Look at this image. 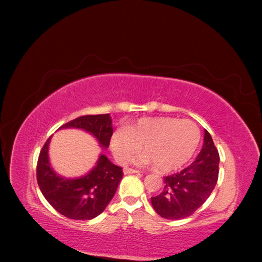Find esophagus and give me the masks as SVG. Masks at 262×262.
<instances>
[{
	"instance_id": "1",
	"label": "esophagus",
	"mask_w": 262,
	"mask_h": 262,
	"mask_svg": "<svg viewBox=\"0 0 262 262\" xmlns=\"http://www.w3.org/2000/svg\"><path fill=\"white\" fill-rule=\"evenodd\" d=\"M123 172H124V173H126V175H128V173H138V172H140V170L126 167V168H124V169H123Z\"/></svg>"
}]
</instances>
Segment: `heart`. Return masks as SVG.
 <instances>
[{
    "label": "heart",
    "mask_w": 262,
    "mask_h": 262,
    "mask_svg": "<svg viewBox=\"0 0 262 262\" xmlns=\"http://www.w3.org/2000/svg\"><path fill=\"white\" fill-rule=\"evenodd\" d=\"M200 129L188 119L145 118L118 129L110 138V147L118 162L126 163L143 146L145 153L137 157L140 164H155L167 172L187 164L200 143Z\"/></svg>",
    "instance_id": "heart-1"
}]
</instances>
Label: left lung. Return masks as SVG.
<instances>
[{"instance_id": "1", "label": "left lung", "mask_w": 262, "mask_h": 262, "mask_svg": "<svg viewBox=\"0 0 262 262\" xmlns=\"http://www.w3.org/2000/svg\"><path fill=\"white\" fill-rule=\"evenodd\" d=\"M219 164V150L211 134L205 130L203 147L195 161L181 171L164 177L163 191L150 198L158 215L168 220L192 215L215 188Z\"/></svg>"}]
</instances>
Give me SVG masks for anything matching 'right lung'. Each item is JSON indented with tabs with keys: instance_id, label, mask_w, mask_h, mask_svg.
Instances as JSON below:
<instances>
[{
	"instance_id": "1",
	"label": "right lung",
	"mask_w": 262,
	"mask_h": 262,
	"mask_svg": "<svg viewBox=\"0 0 262 262\" xmlns=\"http://www.w3.org/2000/svg\"><path fill=\"white\" fill-rule=\"evenodd\" d=\"M113 121L109 114L78 117L60 126V129H82L96 138L101 147L107 148L113 136ZM47 140L37 163V181L46 200L62 215L72 220H92L106 209L112 201L119 182L123 177L122 168L101 154L96 166L80 178H64L54 172L49 162V143Z\"/></svg>"
}]
</instances>
